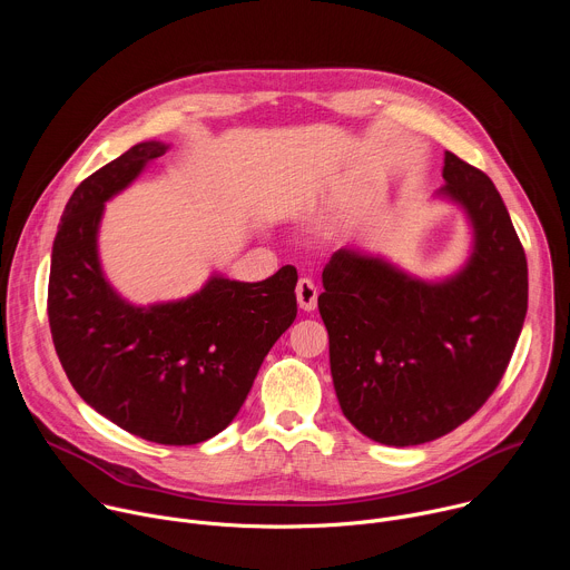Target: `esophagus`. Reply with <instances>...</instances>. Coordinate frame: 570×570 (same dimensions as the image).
<instances>
[{
    "mask_svg": "<svg viewBox=\"0 0 570 570\" xmlns=\"http://www.w3.org/2000/svg\"><path fill=\"white\" fill-rule=\"evenodd\" d=\"M295 295H297V304L302 311H313L317 306V288L311 279L302 277L297 282V288H295Z\"/></svg>",
    "mask_w": 570,
    "mask_h": 570,
    "instance_id": "34e87169",
    "label": "esophagus"
}]
</instances>
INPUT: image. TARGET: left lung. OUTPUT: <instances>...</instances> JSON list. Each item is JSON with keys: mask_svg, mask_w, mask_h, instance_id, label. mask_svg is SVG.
Returning a JSON list of instances; mask_svg holds the SVG:
<instances>
[{"mask_svg": "<svg viewBox=\"0 0 570 570\" xmlns=\"http://www.w3.org/2000/svg\"><path fill=\"white\" fill-rule=\"evenodd\" d=\"M438 203L462 212L464 264L420 277L385 255L341 248L322 271L317 308L343 415L387 446L433 442L499 385L528 311V262L494 183L444 153Z\"/></svg>", "mask_w": 570, "mask_h": 570, "instance_id": "1", "label": "left lung"}]
</instances>
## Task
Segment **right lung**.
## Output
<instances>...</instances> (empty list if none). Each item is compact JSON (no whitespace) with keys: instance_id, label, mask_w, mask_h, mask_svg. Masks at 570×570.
Masks as SVG:
<instances>
[{"instance_id":"right-lung-1","label":"right lung","mask_w":570,"mask_h":570,"mask_svg":"<svg viewBox=\"0 0 570 570\" xmlns=\"http://www.w3.org/2000/svg\"><path fill=\"white\" fill-rule=\"evenodd\" d=\"M171 144L148 139L80 183L51 250L49 327L60 365L88 405L157 444H198L240 411L255 376L297 315V271L264 282L214 273L196 293L132 304L99 257L106 203L128 189Z\"/></svg>"}]
</instances>
